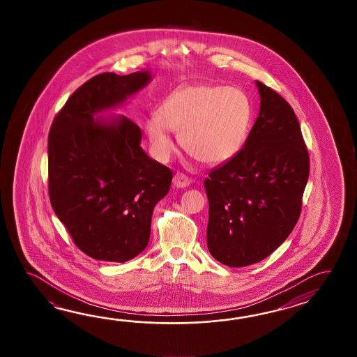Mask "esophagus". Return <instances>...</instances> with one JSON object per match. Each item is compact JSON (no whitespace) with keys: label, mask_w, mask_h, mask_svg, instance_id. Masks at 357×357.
I'll return each mask as SVG.
<instances>
[{"label":"esophagus","mask_w":357,"mask_h":357,"mask_svg":"<svg viewBox=\"0 0 357 357\" xmlns=\"http://www.w3.org/2000/svg\"><path fill=\"white\" fill-rule=\"evenodd\" d=\"M174 186L177 189H183V188H188L190 185V180L188 176L182 175V174H176L174 176Z\"/></svg>","instance_id":"obj_1"}]
</instances>
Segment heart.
<instances>
[{"label":"heart","instance_id":"b5f03b06","mask_svg":"<svg viewBox=\"0 0 357 357\" xmlns=\"http://www.w3.org/2000/svg\"><path fill=\"white\" fill-rule=\"evenodd\" d=\"M252 123V105L245 91L215 84H190L163 100L160 114L145 122L152 151L160 160L176 152L172 132H181L186 153L206 166L234 160L243 151Z\"/></svg>","mask_w":357,"mask_h":357}]
</instances>
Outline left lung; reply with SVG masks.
Instances as JSON below:
<instances>
[{
  "label": "left lung",
  "mask_w": 357,
  "mask_h": 357,
  "mask_svg": "<svg viewBox=\"0 0 357 357\" xmlns=\"http://www.w3.org/2000/svg\"><path fill=\"white\" fill-rule=\"evenodd\" d=\"M260 107L243 151L211 171L206 245L232 268L261 261L296 226L309 178V154L292 107L255 82Z\"/></svg>",
  "instance_id": "obj_1"
}]
</instances>
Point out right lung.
I'll list each match as a JSON object with an SVG mask.
<instances>
[{
  "label": "right lung",
  "instance_id": "right-lung-1",
  "mask_svg": "<svg viewBox=\"0 0 357 357\" xmlns=\"http://www.w3.org/2000/svg\"><path fill=\"white\" fill-rule=\"evenodd\" d=\"M149 70L99 74L68 99L48 137V189L56 215L80 250L125 263L144 250L154 205L167 195L169 168L140 146L123 114L128 98L152 80Z\"/></svg>",
  "mask_w": 357,
  "mask_h": 357
}]
</instances>
